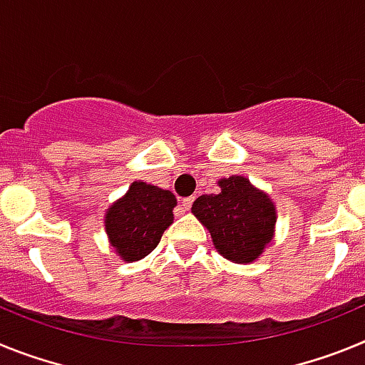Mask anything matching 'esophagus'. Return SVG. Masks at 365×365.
Returning a JSON list of instances; mask_svg holds the SVG:
<instances>
[{"instance_id": "34e87169", "label": "esophagus", "mask_w": 365, "mask_h": 365, "mask_svg": "<svg viewBox=\"0 0 365 365\" xmlns=\"http://www.w3.org/2000/svg\"><path fill=\"white\" fill-rule=\"evenodd\" d=\"M193 205V197H185L182 199V206H185V210H190Z\"/></svg>"}]
</instances>
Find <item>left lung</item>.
Here are the masks:
<instances>
[{
    "label": "left lung",
    "instance_id": "1",
    "mask_svg": "<svg viewBox=\"0 0 365 365\" xmlns=\"http://www.w3.org/2000/svg\"><path fill=\"white\" fill-rule=\"evenodd\" d=\"M221 192L193 201L192 214L208 228L217 252L235 263H252L274 237L276 206L250 180L232 175L217 182Z\"/></svg>",
    "mask_w": 365,
    "mask_h": 365
}]
</instances>
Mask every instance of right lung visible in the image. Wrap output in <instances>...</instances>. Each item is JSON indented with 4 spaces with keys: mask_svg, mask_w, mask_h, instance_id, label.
<instances>
[{
    "mask_svg": "<svg viewBox=\"0 0 365 365\" xmlns=\"http://www.w3.org/2000/svg\"><path fill=\"white\" fill-rule=\"evenodd\" d=\"M175 205L170 190L135 180L124 197L106 212V232L118 256L128 263L146 257L173 222Z\"/></svg>",
    "mask_w": 365,
    "mask_h": 365,
    "instance_id": "1",
    "label": "right lung"
}]
</instances>
